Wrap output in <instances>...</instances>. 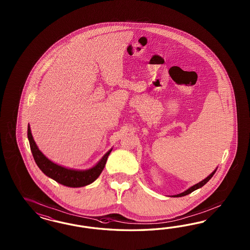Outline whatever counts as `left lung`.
I'll return each mask as SVG.
<instances>
[{
    "label": "left lung",
    "instance_id": "1",
    "mask_svg": "<svg viewBox=\"0 0 250 250\" xmlns=\"http://www.w3.org/2000/svg\"><path fill=\"white\" fill-rule=\"evenodd\" d=\"M217 169V168H216ZM216 169L215 170H213L211 174L209 175L207 178H205L204 181H202V182H199V183H197L195 185H193V186H191L190 188H189L188 189H186L185 191H183L182 193H179V194H177V195H173V197H182L185 196V195H188L189 194L190 192H192V191H194L195 189H199V188H202L205 184H206L207 182H209L210 180H211V178H212L213 174L215 173V171H216Z\"/></svg>",
    "mask_w": 250,
    "mask_h": 250
}]
</instances>
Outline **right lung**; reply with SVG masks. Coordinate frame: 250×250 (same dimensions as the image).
<instances>
[{
	"label": "right lung",
	"mask_w": 250,
	"mask_h": 250,
	"mask_svg": "<svg viewBox=\"0 0 250 250\" xmlns=\"http://www.w3.org/2000/svg\"><path fill=\"white\" fill-rule=\"evenodd\" d=\"M27 136H28L31 151L33 154L34 159L38 167L43 171V173L62 185L72 187V188L83 187L94 182L102 173L103 169L104 168L107 158L112 151L111 149L107 152L103 157V159L90 169L77 170V169L68 168V167L58 165L47 159L45 155L38 149V146L36 144L33 136L31 134L29 125L27 127Z\"/></svg>",
	"instance_id": "add662e5"
}]
</instances>
